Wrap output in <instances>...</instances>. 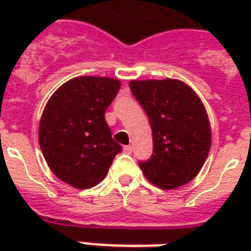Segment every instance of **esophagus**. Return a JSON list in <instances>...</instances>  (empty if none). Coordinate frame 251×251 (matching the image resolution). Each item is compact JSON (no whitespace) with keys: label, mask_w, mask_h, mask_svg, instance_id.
<instances>
[{"label":"esophagus","mask_w":251,"mask_h":251,"mask_svg":"<svg viewBox=\"0 0 251 251\" xmlns=\"http://www.w3.org/2000/svg\"><path fill=\"white\" fill-rule=\"evenodd\" d=\"M131 151H133V148H131L130 145H126V147H124V152L127 153V154H129V153H131Z\"/></svg>","instance_id":"esophagus-1"}]
</instances>
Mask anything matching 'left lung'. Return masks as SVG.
<instances>
[{
  "instance_id": "obj_1",
  "label": "left lung",
  "mask_w": 251,
  "mask_h": 251,
  "mask_svg": "<svg viewBox=\"0 0 251 251\" xmlns=\"http://www.w3.org/2000/svg\"><path fill=\"white\" fill-rule=\"evenodd\" d=\"M129 86L152 127V157L138 163L145 177L163 189L189 183L211 148L210 122L200 98L177 79L131 80Z\"/></svg>"
}]
</instances>
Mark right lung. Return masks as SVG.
Wrapping results in <instances>:
<instances>
[{
	"label": "right lung",
	"instance_id": "add662e5",
	"mask_svg": "<svg viewBox=\"0 0 251 251\" xmlns=\"http://www.w3.org/2000/svg\"><path fill=\"white\" fill-rule=\"evenodd\" d=\"M118 79L77 76L57 88L47 102L39 144L59 179L86 189L104 179L122 147L113 140L104 111L120 91Z\"/></svg>",
	"mask_w": 251,
	"mask_h": 251
}]
</instances>
